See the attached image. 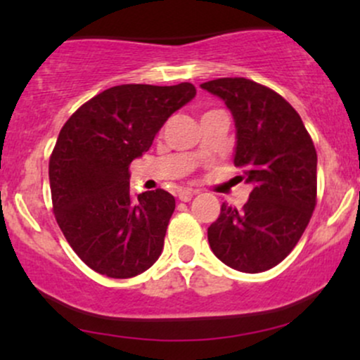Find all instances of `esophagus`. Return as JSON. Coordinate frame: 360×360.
Returning a JSON list of instances; mask_svg holds the SVG:
<instances>
[{"label": "esophagus", "instance_id": "obj_1", "mask_svg": "<svg viewBox=\"0 0 360 360\" xmlns=\"http://www.w3.org/2000/svg\"><path fill=\"white\" fill-rule=\"evenodd\" d=\"M194 194H196V191H194V189H181L177 196H179L181 201H184V203H186V201L191 200Z\"/></svg>", "mask_w": 360, "mask_h": 360}]
</instances>
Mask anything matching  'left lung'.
<instances>
[{
  "instance_id": "1",
  "label": "left lung",
  "mask_w": 360,
  "mask_h": 360,
  "mask_svg": "<svg viewBox=\"0 0 360 360\" xmlns=\"http://www.w3.org/2000/svg\"><path fill=\"white\" fill-rule=\"evenodd\" d=\"M235 122L233 164L252 186L238 212L221 205L208 229L213 254L235 271L272 269L295 249L316 205V150L303 120L276 91L245 77L201 84Z\"/></svg>"
}]
</instances>
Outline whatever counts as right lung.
Segmentation results:
<instances>
[{
  "label": "right lung",
  "instance_id": "add662e5",
  "mask_svg": "<svg viewBox=\"0 0 360 360\" xmlns=\"http://www.w3.org/2000/svg\"><path fill=\"white\" fill-rule=\"evenodd\" d=\"M194 96L189 82L113 86L62 127L49 162L53 213L69 245L93 271L134 278L162 254L176 200L164 189L131 200L128 166Z\"/></svg>",
  "mask_w": 360,
  "mask_h": 360
}]
</instances>
